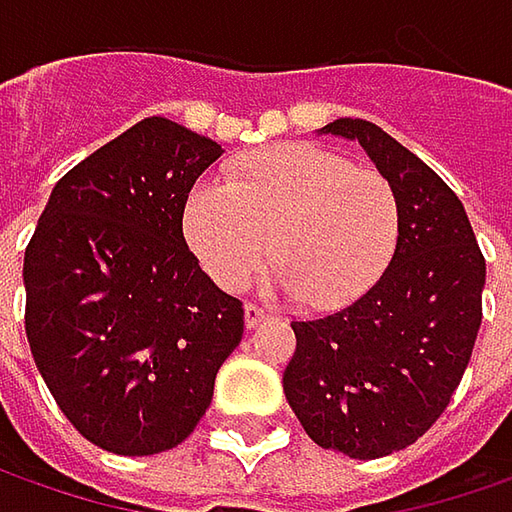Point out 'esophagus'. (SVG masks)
Here are the masks:
<instances>
[{
	"instance_id": "1",
	"label": "esophagus",
	"mask_w": 512,
	"mask_h": 512,
	"mask_svg": "<svg viewBox=\"0 0 512 512\" xmlns=\"http://www.w3.org/2000/svg\"><path fill=\"white\" fill-rule=\"evenodd\" d=\"M267 319V313L259 305H245V325L253 330V327H259Z\"/></svg>"
}]
</instances>
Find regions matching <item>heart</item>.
Wrapping results in <instances>:
<instances>
[{
    "label": "heart",
    "mask_w": 512,
    "mask_h": 512,
    "mask_svg": "<svg viewBox=\"0 0 512 512\" xmlns=\"http://www.w3.org/2000/svg\"><path fill=\"white\" fill-rule=\"evenodd\" d=\"M402 210L376 170L316 145H282L205 176L185 202V236L210 279L242 290L273 256L270 290L339 307L379 282L399 245Z\"/></svg>",
    "instance_id": "1"
}]
</instances>
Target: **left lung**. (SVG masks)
I'll return each mask as SVG.
<instances>
[{"label":"left lung","mask_w":512,"mask_h":512,"mask_svg":"<svg viewBox=\"0 0 512 512\" xmlns=\"http://www.w3.org/2000/svg\"><path fill=\"white\" fill-rule=\"evenodd\" d=\"M319 133L356 142L393 185L399 245L382 279L333 316L293 322L285 396L305 433L350 459L424 436L462 382L482 325L484 256L459 196L416 153L364 119Z\"/></svg>","instance_id":"left-lung-1"}]
</instances>
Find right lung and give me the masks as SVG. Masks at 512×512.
Segmentation results:
<instances>
[{"instance_id": "add662e5", "label": "right lung", "mask_w": 512, "mask_h": 512, "mask_svg": "<svg viewBox=\"0 0 512 512\" xmlns=\"http://www.w3.org/2000/svg\"><path fill=\"white\" fill-rule=\"evenodd\" d=\"M222 145L148 116L68 170L25 250L30 353L70 424L119 456L182 444L245 333L199 267L187 193Z\"/></svg>"}]
</instances>
